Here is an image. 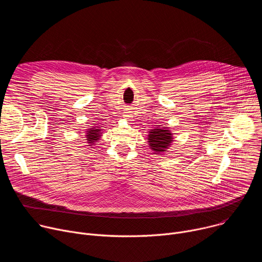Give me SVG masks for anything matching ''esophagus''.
<instances>
[{"label":"esophagus","instance_id":"obj_1","mask_svg":"<svg viewBox=\"0 0 262 262\" xmlns=\"http://www.w3.org/2000/svg\"><path fill=\"white\" fill-rule=\"evenodd\" d=\"M128 117H129L128 115H125V118H126V119H128Z\"/></svg>","mask_w":262,"mask_h":262}]
</instances>
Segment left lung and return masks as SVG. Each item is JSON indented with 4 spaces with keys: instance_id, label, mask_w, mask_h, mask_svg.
Here are the masks:
<instances>
[{
    "instance_id": "1",
    "label": "left lung",
    "mask_w": 262,
    "mask_h": 262,
    "mask_svg": "<svg viewBox=\"0 0 262 262\" xmlns=\"http://www.w3.org/2000/svg\"><path fill=\"white\" fill-rule=\"evenodd\" d=\"M149 145L151 146L152 150L156 152L165 151V149L170 145L172 142L171 133L164 128H156L150 132L149 135Z\"/></svg>"
}]
</instances>
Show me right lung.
Returning <instances> with one entry per match:
<instances>
[{
    "instance_id": "1",
    "label": "right lung",
    "mask_w": 262,
    "mask_h": 262,
    "mask_svg": "<svg viewBox=\"0 0 262 262\" xmlns=\"http://www.w3.org/2000/svg\"><path fill=\"white\" fill-rule=\"evenodd\" d=\"M99 129L97 128H91V130H89L87 133V140H88V143L90 144H94L95 141H97V139L99 138Z\"/></svg>"
}]
</instances>
